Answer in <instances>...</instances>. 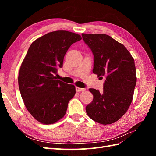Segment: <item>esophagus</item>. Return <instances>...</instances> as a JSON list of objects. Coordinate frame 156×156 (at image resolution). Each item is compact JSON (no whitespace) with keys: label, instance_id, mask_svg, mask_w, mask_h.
Masks as SVG:
<instances>
[{"label":"esophagus","instance_id":"34e87169","mask_svg":"<svg viewBox=\"0 0 156 156\" xmlns=\"http://www.w3.org/2000/svg\"><path fill=\"white\" fill-rule=\"evenodd\" d=\"M75 90H76L77 92H84L86 90L85 88H79L77 87H75Z\"/></svg>","mask_w":156,"mask_h":156}]
</instances>
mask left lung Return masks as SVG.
<instances>
[{
  "label": "left lung",
  "mask_w": 156,
  "mask_h": 156,
  "mask_svg": "<svg viewBox=\"0 0 156 156\" xmlns=\"http://www.w3.org/2000/svg\"><path fill=\"white\" fill-rule=\"evenodd\" d=\"M94 55L93 73L105 77L103 90L90 88L93 101L88 116L101 124L119 120L128 109L136 83L134 59L124 45L104 34H82Z\"/></svg>",
  "instance_id": "8db88e82"
}]
</instances>
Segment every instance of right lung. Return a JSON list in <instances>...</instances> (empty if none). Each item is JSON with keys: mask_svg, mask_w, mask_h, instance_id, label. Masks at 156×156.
<instances>
[{"mask_svg": "<svg viewBox=\"0 0 156 156\" xmlns=\"http://www.w3.org/2000/svg\"><path fill=\"white\" fill-rule=\"evenodd\" d=\"M81 40L66 30L49 32L32 42L20 69L19 88L24 104L40 123L51 124L65 115L75 94L73 84L56 79L69 47Z\"/></svg>", "mask_w": 156, "mask_h": 156, "instance_id": "right-lung-1", "label": "right lung"}]
</instances>
